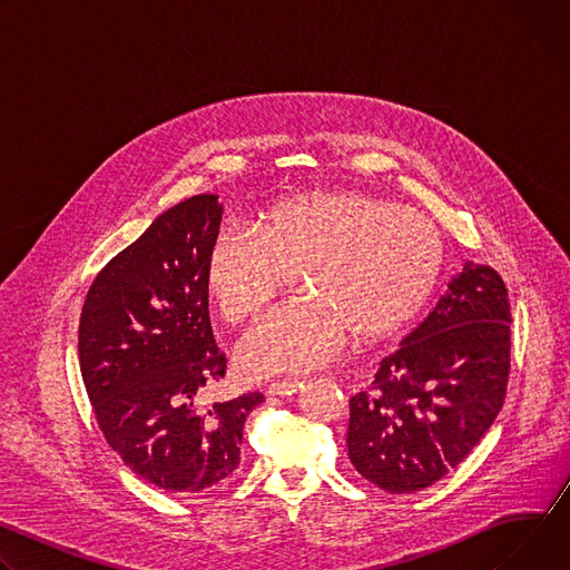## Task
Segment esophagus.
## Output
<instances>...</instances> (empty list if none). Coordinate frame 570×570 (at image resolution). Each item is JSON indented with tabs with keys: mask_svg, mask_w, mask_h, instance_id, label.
I'll use <instances>...</instances> for the list:
<instances>
[{
	"mask_svg": "<svg viewBox=\"0 0 570 570\" xmlns=\"http://www.w3.org/2000/svg\"><path fill=\"white\" fill-rule=\"evenodd\" d=\"M304 381L302 379H282V381H275L268 385V392L271 394H277V396H291L295 394L297 390H302Z\"/></svg>",
	"mask_w": 570,
	"mask_h": 570,
	"instance_id": "esophagus-1",
	"label": "esophagus"
}]
</instances>
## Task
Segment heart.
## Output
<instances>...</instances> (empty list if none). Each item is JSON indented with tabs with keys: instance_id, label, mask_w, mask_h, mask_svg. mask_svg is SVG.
<instances>
[{
	"instance_id": "b5f03b06",
	"label": "heart",
	"mask_w": 570,
	"mask_h": 570,
	"mask_svg": "<svg viewBox=\"0 0 570 570\" xmlns=\"http://www.w3.org/2000/svg\"><path fill=\"white\" fill-rule=\"evenodd\" d=\"M444 264L438 225L361 191L302 194L271 207L257 229L218 234L205 291L229 327L259 322L297 275L304 299L238 347L243 376L330 363L347 336L376 343L426 302Z\"/></svg>"
}]
</instances>
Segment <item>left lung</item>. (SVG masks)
<instances>
[{
	"mask_svg": "<svg viewBox=\"0 0 570 570\" xmlns=\"http://www.w3.org/2000/svg\"><path fill=\"white\" fill-rule=\"evenodd\" d=\"M508 288L490 266H464L429 317L350 399L356 471L390 494L422 492L490 431L510 381Z\"/></svg>",
	"mask_w": 570,
	"mask_h": 570,
	"instance_id": "8db88e82",
	"label": "left lung"
}]
</instances>
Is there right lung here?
<instances>
[{"label": "right lung", "instance_id": "right-lung-1", "mask_svg": "<svg viewBox=\"0 0 570 570\" xmlns=\"http://www.w3.org/2000/svg\"><path fill=\"white\" fill-rule=\"evenodd\" d=\"M216 196H191L95 277L78 324L80 374L99 429L139 478L176 494L214 490L240 462L246 417L264 401L248 392L200 405L225 376L205 291L218 238Z\"/></svg>", "mask_w": 570, "mask_h": 570}]
</instances>
